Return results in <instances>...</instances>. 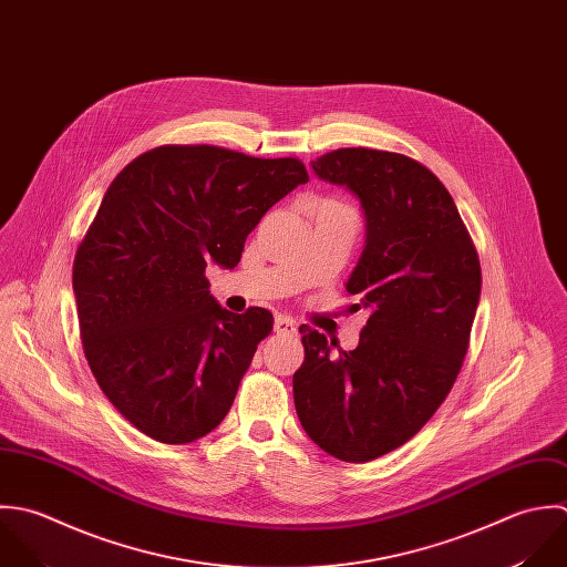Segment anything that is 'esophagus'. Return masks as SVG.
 <instances>
[{"label": "esophagus", "mask_w": 567, "mask_h": 567, "mask_svg": "<svg viewBox=\"0 0 567 567\" xmlns=\"http://www.w3.org/2000/svg\"><path fill=\"white\" fill-rule=\"evenodd\" d=\"M275 332H277V334L295 337V334H297V326H295V321L288 319V317H277V319H275Z\"/></svg>", "instance_id": "esophagus-1"}]
</instances>
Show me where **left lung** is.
Listing matches in <instances>:
<instances>
[{"mask_svg": "<svg viewBox=\"0 0 567 567\" xmlns=\"http://www.w3.org/2000/svg\"><path fill=\"white\" fill-rule=\"evenodd\" d=\"M312 169L361 199L365 248L346 288L370 319L352 352L299 328L306 359L292 377L295 406L315 444L361 464L409 442L449 395L482 268L451 193L413 158L348 147Z\"/></svg>", "mask_w": 567, "mask_h": 567, "instance_id": "left-lung-1", "label": "left lung"}]
</instances>
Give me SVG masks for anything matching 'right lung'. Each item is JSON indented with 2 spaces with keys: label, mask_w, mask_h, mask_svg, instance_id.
<instances>
[{
  "label": "right lung",
  "mask_w": 567,
  "mask_h": 567,
  "mask_svg": "<svg viewBox=\"0 0 567 567\" xmlns=\"http://www.w3.org/2000/svg\"><path fill=\"white\" fill-rule=\"evenodd\" d=\"M308 172L213 145H163L132 161L76 248L72 288L87 365L145 435L187 444L228 413L266 308L224 310L206 264L235 268L248 233Z\"/></svg>",
  "instance_id": "obj_1"
}]
</instances>
